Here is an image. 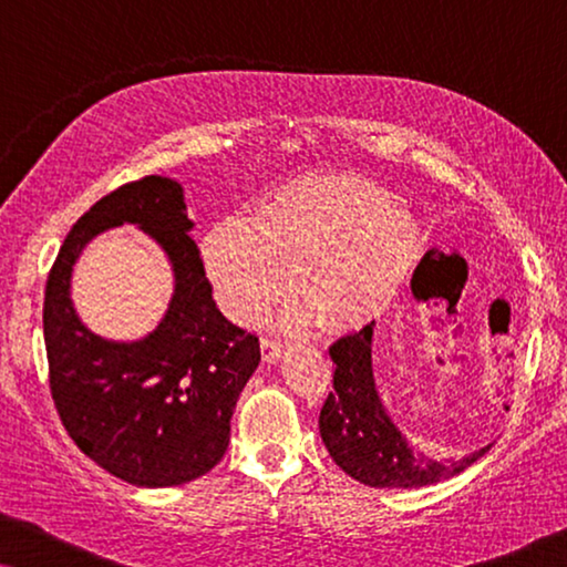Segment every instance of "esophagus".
<instances>
[{
    "label": "esophagus",
    "instance_id": "34e87169",
    "mask_svg": "<svg viewBox=\"0 0 567 567\" xmlns=\"http://www.w3.org/2000/svg\"><path fill=\"white\" fill-rule=\"evenodd\" d=\"M260 351H262V361L276 363V361L284 355V343H281V340L266 338V340H262V343H260Z\"/></svg>",
    "mask_w": 567,
    "mask_h": 567
}]
</instances>
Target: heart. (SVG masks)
I'll list each match as a JSON object with an SVG mask.
<instances>
[{"label": "heart", "instance_id": "b5f03b06", "mask_svg": "<svg viewBox=\"0 0 567 567\" xmlns=\"http://www.w3.org/2000/svg\"><path fill=\"white\" fill-rule=\"evenodd\" d=\"M421 250L415 216L353 175L286 183L262 200L255 219L224 216L200 243L216 301L231 320H258L301 276V299L332 332L377 320Z\"/></svg>", "mask_w": 567, "mask_h": 567}]
</instances>
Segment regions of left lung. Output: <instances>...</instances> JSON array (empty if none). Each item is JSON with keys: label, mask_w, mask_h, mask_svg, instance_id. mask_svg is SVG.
Listing matches in <instances>:
<instances>
[{"label": "left lung", "mask_w": 567, "mask_h": 567, "mask_svg": "<svg viewBox=\"0 0 567 567\" xmlns=\"http://www.w3.org/2000/svg\"><path fill=\"white\" fill-rule=\"evenodd\" d=\"M374 324L343 336L330 348L336 390L320 410L324 449L346 475L369 487H423L460 475L493 444L449 462L429 460L410 444L379 398L371 363Z\"/></svg>", "instance_id": "8db88e82"}]
</instances>
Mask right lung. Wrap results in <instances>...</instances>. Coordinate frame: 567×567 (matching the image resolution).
I'll return each mask as SVG.
<instances>
[{
    "instance_id": "add662e5",
    "label": "right lung",
    "mask_w": 567,
    "mask_h": 567,
    "mask_svg": "<svg viewBox=\"0 0 567 567\" xmlns=\"http://www.w3.org/2000/svg\"><path fill=\"white\" fill-rule=\"evenodd\" d=\"M123 223L154 238L174 270L166 315L136 341L92 333L71 301L83 247ZM193 227L173 177L121 185L74 224L45 284L43 338L61 423L92 462L138 487L190 483L221 462L239 392L260 363L258 338L212 299Z\"/></svg>"
}]
</instances>
